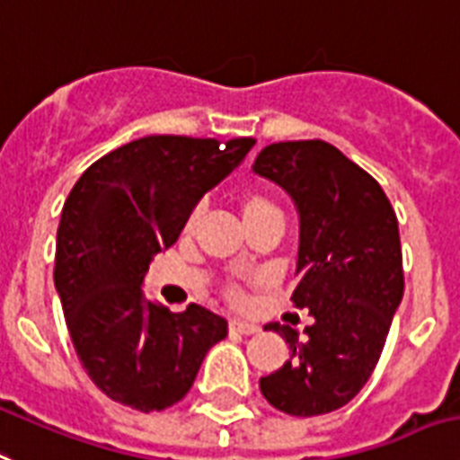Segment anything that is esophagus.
Segmentation results:
<instances>
[{
    "instance_id": "34e87169",
    "label": "esophagus",
    "mask_w": 460,
    "mask_h": 460,
    "mask_svg": "<svg viewBox=\"0 0 460 460\" xmlns=\"http://www.w3.org/2000/svg\"><path fill=\"white\" fill-rule=\"evenodd\" d=\"M229 328L234 331V333H241V335L260 333V326H257V323H250V321H241V319H231Z\"/></svg>"
}]
</instances>
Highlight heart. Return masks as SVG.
<instances>
[{
  "label": "heart",
  "instance_id": "b5f03b06",
  "mask_svg": "<svg viewBox=\"0 0 460 460\" xmlns=\"http://www.w3.org/2000/svg\"><path fill=\"white\" fill-rule=\"evenodd\" d=\"M271 210H279L271 200H269L267 196H262V193H255L250 191L245 193V196L241 198V212H243V219H252L257 217V215H264V212H271ZM198 215H200V210H196L191 215V219H189V226H193L198 219ZM229 297L234 302H241L243 300V293L238 288H231L229 290Z\"/></svg>",
  "mask_w": 460,
  "mask_h": 460
}]
</instances>
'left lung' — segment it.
Instances as JSON below:
<instances>
[{
  "label": "left lung",
  "mask_w": 460,
  "mask_h": 460,
  "mask_svg": "<svg viewBox=\"0 0 460 460\" xmlns=\"http://www.w3.org/2000/svg\"><path fill=\"white\" fill-rule=\"evenodd\" d=\"M252 172L293 198L300 248L290 300L314 316L302 338L264 326L283 335L290 359L260 390L288 416L331 413L371 378L404 295L397 215L368 172L321 139L267 146Z\"/></svg>",
  "instance_id": "8db88e82"
}]
</instances>
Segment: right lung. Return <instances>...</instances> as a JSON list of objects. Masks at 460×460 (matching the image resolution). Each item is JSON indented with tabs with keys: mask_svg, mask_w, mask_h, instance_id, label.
<instances>
[{
	"mask_svg": "<svg viewBox=\"0 0 460 460\" xmlns=\"http://www.w3.org/2000/svg\"><path fill=\"white\" fill-rule=\"evenodd\" d=\"M252 146L248 137H144L96 160L73 186L56 234L54 286L82 368L113 402L144 413L177 404L208 349L226 338L219 314L200 305L172 314L141 286L198 200Z\"/></svg>",
	"mask_w": 460,
	"mask_h": 460,
	"instance_id": "1",
	"label": "right lung"
}]
</instances>
